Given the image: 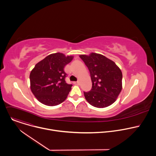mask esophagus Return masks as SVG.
I'll return each instance as SVG.
<instances>
[{"label": "esophagus", "mask_w": 156, "mask_h": 156, "mask_svg": "<svg viewBox=\"0 0 156 156\" xmlns=\"http://www.w3.org/2000/svg\"><path fill=\"white\" fill-rule=\"evenodd\" d=\"M74 83H75V84L79 85V84H80V81H75V82H74Z\"/></svg>", "instance_id": "obj_1"}]
</instances>
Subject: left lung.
Segmentation results:
<instances>
[{
  "label": "left lung",
  "mask_w": 156,
  "mask_h": 156,
  "mask_svg": "<svg viewBox=\"0 0 156 156\" xmlns=\"http://www.w3.org/2000/svg\"><path fill=\"white\" fill-rule=\"evenodd\" d=\"M90 70L92 89L84 92L86 100L91 105L104 108L112 105L122 89V73L114 62L103 55L92 52L80 55Z\"/></svg>",
  "instance_id": "obj_1"
}]
</instances>
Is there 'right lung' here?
<instances>
[{
	"label": "right lung",
	"mask_w": 156,
	"mask_h": 156,
	"mask_svg": "<svg viewBox=\"0 0 156 156\" xmlns=\"http://www.w3.org/2000/svg\"><path fill=\"white\" fill-rule=\"evenodd\" d=\"M73 58L57 52L50 54L36 64L30 75V87L36 98L42 104L54 106L68 96L72 84L66 83L64 67Z\"/></svg>",
	"instance_id": "right-lung-1"
}]
</instances>
